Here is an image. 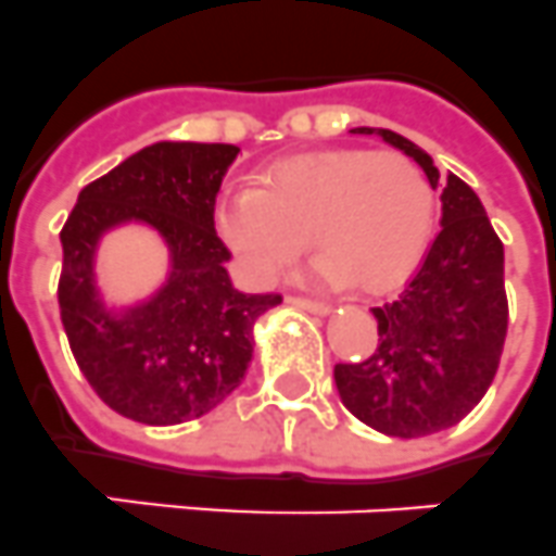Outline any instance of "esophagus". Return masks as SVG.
<instances>
[{"label":"esophagus","instance_id":"esophagus-1","mask_svg":"<svg viewBox=\"0 0 556 556\" xmlns=\"http://www.w3.org/2000/svg\"><path fill=\"white\" fill-rule=\"evenodd\" d=\"M288 302L296 307H305V311H311V314H319V316H328L333 307L328 305V302H316V300H305V296H288Z\"/></svg>","mask_w":556,"mask_h":556}]
</instances>
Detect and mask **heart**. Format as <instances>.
<instances>
[{"label": "heart", "instance_id": "heart-1", "mask_svg": "<svg viewBox=\"0 0 556 556\" xmlns=\"http://www.w3.org/2000/svg\"><path fill=\"white\" fill-rule=\"evenodd\" d=\"M435 220V189L415 161L328 149L270 163L256 189L231 186L217 228L254 282L268 286L305 249L319 282L381 293L418 265Z\"/></svg>", "mask_w": 556, "mask_h": 556}]
</instances>
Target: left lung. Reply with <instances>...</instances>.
<instances>
[{
	"label": "left lung",
	"mask_w": 556,
	"mask_h": 556,
	"mask_svg": "<svg viewBox=\"0 0 556 556\" xmlns=\"http://www.w3.org/2000/svg\"><path fill=\"white\" fill-rule=\"evenodd\" d=\"M413 157L441 189V231L395 300L372 307L379 344L365 362L336 365L342 404L393 438L450 429L486 395L508 328L503 242L486 208L452 172L393 129L358 127Z\"/></svg>",
	"instance_id": "8db88e82"
}]
</instances>
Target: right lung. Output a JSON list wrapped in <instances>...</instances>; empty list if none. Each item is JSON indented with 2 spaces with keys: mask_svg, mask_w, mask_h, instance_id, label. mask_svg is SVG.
I'll return each instance as SVG.
<instances>
[{
  "mask_svg": "<svg viewBox=\"0 0 556 556\" xmlns=\"http://www.w3.org/2000/svg\"><path fill=\"white\" fill-rule=\"evenodd\" d=\"M240 155L235 143L161 141L84 186L62 228L59 311L84 379L115 413L172 427L212 413L240 387L254 321L279 293L231 286V251L214 231L217 191ZM152 227L170 274L141 303L110 308L94 279L97 245L112 227Z\"/></svg>",
  "mask_w": 556,
  "mask_h": 556,
  "instance_id": "right-lung-1",
  "label": "right lung"
}]
</instances>
